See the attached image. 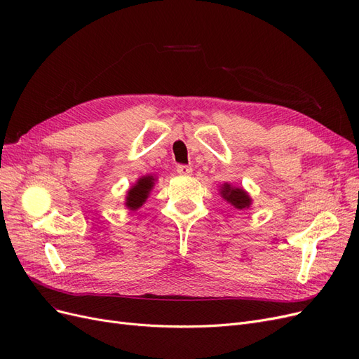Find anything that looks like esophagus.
Returning a JSON list of instances; mask_svg holds the SVG:
<instances>
[{
	"instance_id": "esophagus-1",
	"label": "esophagus",
	"mask_w": 359,
	"mask_h": 359,
	"mask_svg": "<svg viewBox=\"0 0 359 359\" xmlns=\"http://www.w3.org/2000/svg\"><path fill=\"white\" fill-rule=\"evenodd\" d=\"M177 172L180 173V175H190V173L193 172V169L190 168V166H187V165H180L178 168H177Z\"/></svg>"
}]
</instances>
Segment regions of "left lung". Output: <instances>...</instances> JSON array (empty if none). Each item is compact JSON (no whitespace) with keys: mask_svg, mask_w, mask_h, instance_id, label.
Masks as SVG:
<instances>
[{"mask_svg":"<svg viewBox=\"0 0 359 359\" xmlns=\"http://www.w3.org/2000/svg\"><path fill=\"white\" fill-rule=\"evenodd\" d=\"M220 194L224 201L229 202L235 210H245L252 205V198L248 196V193L241 189V187H232L231 184L224 182L222 189H220Z\"/></svg>","mask_w":359,"mask_h":359,"instance_id":"obj_1","label":"left lung"}]
</instances>
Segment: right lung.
<instances>
[{
  "mask_svg": "<svg viewBox=\"0 0 359 359\" xmlns=\"http://www.w3.org/2000/svg\"><path fill=\"white\" fill-rule=\"evenodd\" d=\"M154 181H156L154 177L147 175V177L139 178L135 186L130 187L126 196V206L130 211H136L145 203L147 198L149 196L151 189L154 187Z\"/></svg>",
  "mask_w": 359,
  "mask_h": 359,
  "instance_id": "obj_1",
  "label": "right lung"
}]
</instances>
